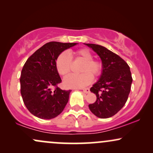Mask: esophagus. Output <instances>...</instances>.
Here are the masks:
<instances>
[{
	"label": "esophagus",
	"mask_w": 153,
	"mask_h": 153,
	"mask_svg": "<svg viewBox=\"0 0 153 153\" xmlns=\"http://www.w3.org/2000/svg\"><path fill=\"white\" fill-rule=\"evenodd\" d=\"M82 91H83L85 94H88L89 92H90V89L88 88H84L82 89Z\"/></svg>",
	"instance_id": "1"
}]
</instances>
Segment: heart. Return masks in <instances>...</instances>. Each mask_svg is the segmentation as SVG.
I'll use <instances>...</instances> for the list:
<instances>
[{"label": "heart", "instance_id": "1", "mask_svg": "<svg viewBox=\"0 0 153 153\" xmlns=\"http://www.w3.org/2000/svg\"><path fill=\"white\" fill-rule=\"evenodd\" d=\"M75 58L83 60L80 68V74H71L64 79L66 87L76 88H82L90 84L93 80V76L97 77L102 71V64L97 59H94L92 54L87 49H80L74 52ZM56 69L59 75H68L71 71L72 58L67 52H62L57 56L55 61Z\"/></svg>", "mask_w": 153, "mask_h": 153}]
</instances>
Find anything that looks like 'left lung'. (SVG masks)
<instances>
[{
  "label": "left lung",
  "instance_id": "8db88e82",
  "mask_svg": "<svg viewBox=\"0 0 153 153\" xmlns=\"http://www.w3.org/2000/svg\"><path fill=\"white\" fill-rule=\"evenodd\" d=\"M98 54L102 62V73L90 91L96 101L88 105L91 111L99 118L113 117L122 109L128 99L132 82L130 68L117 54L95 44H85Z\"/></svg>",
  "mask_w": 153,
  "mask_h": 153
}]
</instances>
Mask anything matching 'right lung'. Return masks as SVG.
<instances>
[{
  "label": "right lung",
  "mask_w": 153,
  "mask_h": 153,
  "mask_svg": "<svg viewBox=\"0 0 153 153\" xmlns=\"http://www.w3.org/2000/svg\"><path fill=\"white\" fill-rule=\"evenodd\" d=\"M77 43L50 42L28 58L20 78L21 94L27 109L38 118L50 119L62 113L71 90L57 86L62 82L55 61L61 52Z\"/></svg>",
  "instance_id": "1"
}]
</instances>
